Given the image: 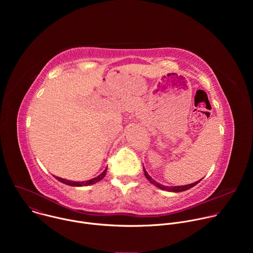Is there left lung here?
<instances>
[{
    "instance_id": "1",
    "label": "left lung",
    "mask_w": 253,
    "mask_h": 253,
    "mask_svg": "<svg viewBox=\"0 0 253 253\" xmlns=\"http://www.w3.org/2000/svg\"><path fill=\"white\" fill-rule=\"evenodd\" d=\"M143 170H144V174H145V177L148 179V181H149V182H151L152 184H154L156 187H158V188H160V189H162V190L169 191V192H181V191L188 190V189L192 188L193 186H195L197 183H199V182H200V180L202 179V178H201V179L199 180V181H196V182L191 183V184H188V185H182V186H171V187H169V186H165V185H162V184H160V183L156 182L155 180H154V179H152V178H151V176L147 173V171L145 170V168H144V166H143Z\"/></svg>"
}]
</instances>
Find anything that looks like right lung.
Returning a JSON list of instances; mask_svg holds the SVG:
<instances>
[{"label": "right lung", "instance_id": "1", "mask_svg": "<svg viewBox=\"0 0 253 253\" xmlns=\"http://www.w3.org/2000/svg\"><path fill=\"white\" fill-rule=\"evenodd\" d=\"M106 172H107V168L100 174L98 175L97 177L93 178V179H90L88 180V181H82V182H76V181H70V180H66V179H63V178H60V177H55L57 180H59L60 182L64 183V184H67V185H70V186H89V185H92V184H95L97 183L98 181H100L101 179H103L106 175Z\"/></svg>", "mask_w": 253, "mask_h": 253}]
</instances>
